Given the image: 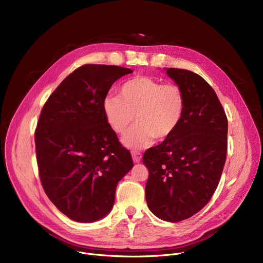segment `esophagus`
Instances as JSON below:
<instances>
[{
  "mask_svg": "<svg viewBox=\"0 0 263 263\" xmlns=\"http://www.w3.org/2000/svg\"><path fill=\"white\" fill-rule=\"evenodd\" d=\"M131 155H132V159L135 163H139L142 160V154L141 153H137V151H132Z\"/></svg>",
  "mask_w": 263,
  "mask_h": 263,
  "instance_id": "1",
  "label": "esophagus"
}]
</instances>
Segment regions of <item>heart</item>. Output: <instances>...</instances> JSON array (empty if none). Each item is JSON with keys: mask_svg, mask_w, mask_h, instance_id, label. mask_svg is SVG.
I'll use <instances>...</instances> for the list:
<instances>
[{"mask_svg": "<svg viewBox=\"0 0 263 263\" xmlns=\"http://www.w3.org/2000/svg\"><path fill=\"white\" fill-rule=\"evenodd\" d=\"M186 106L183 89L151 77H134L120 85L118 96L108 95L102 109L109 128L124 134L135 117L136 124L123 139L131 149H144L154 140L164 141L180 126Z\"/></svg>", "mask_w": 263, "mask_h": 263, "instance_id": "obj_1", "label": "heart"}]
</instances>
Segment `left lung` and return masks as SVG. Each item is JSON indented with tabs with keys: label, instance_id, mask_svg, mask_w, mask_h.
Wrapping results in <instances>:
<instances>
[{
	"label": "left lung",
	"instance_id": "1",
	"mask_svg": "<svg viewBox=\"0 0 263 263\" xmlns=\"http://www.w3.org/2000/svg\"><path fill=\"white\" fill-rule=\"evenodd\" d=\"M166 73L185 95L177 131L145 151L149 210L166 222H180L209 202L226 161L228 120L213 88L199 74L168 68Z\"/></svg>",
	"mask_w": 263,
	"mask_h": 263
}]
</instances>
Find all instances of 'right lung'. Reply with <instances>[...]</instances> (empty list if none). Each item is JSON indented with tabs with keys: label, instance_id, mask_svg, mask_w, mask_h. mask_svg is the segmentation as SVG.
<instances>
[{
	"label": "right lung",
	"instance_id": "1",
	"mask_svg": "<svg viewBox=\"0 0 263 263\" xmlns=\"http://www.w3.org/2000/svg\"><path fill=\"white\" fill-rule=\"evenodd\" d=\"M129 68L87 64L58 86L45 103L35 146L49 199L69 218L91 223L113 208L117 183L132 167L130 151L107 124L102 102Z\"/></svg>",
	"mask_w": 263,
	"mask_h": 263
}]
</instances>
